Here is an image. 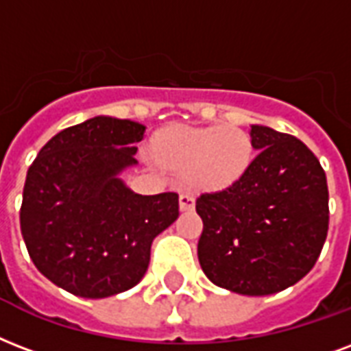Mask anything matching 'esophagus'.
I'll return each instance as SVG.
<instances>
[{
    "instance_id": "esophagus-1",
    "label": "esophagus",
    "mask_w": 351,
    "mask_h": 351,
    "mask_svg": "<svg viewBox=\"0 0 351 351\" xmlns=\"http://www.w3.org/2000/svg\"><path fill=\"white\" fill-rule=\"evenodd\" d=\"M195 208V197L191 193H187V191H184V193H180V210L182 211H189L193 210Z\"/></svg>"
}]
</instances>
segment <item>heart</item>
<instances>
[{"label": "heart", "mask_w": 351, "mask_h": 351, "mask_svg": "<svg viewBox=\"0 0 351 351\" xmlns=\"http://www.w3.org/2000/svg\"><path fill=\"white\" fill-rule=\"evenodd\" d=\"M165 165L191 171L193 180L206 187H223L239 178L250 164L248 136L234 127L180 128L158 149Z\"/></svg>", "instance_id": "obj_1"}]
</instances>
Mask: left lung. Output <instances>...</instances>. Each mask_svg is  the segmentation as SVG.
<instances>
[{
  "label": "left lung",
  "mask_w": 351,
  "mask_h": 351,
  "mask_svg": "<svg viewBox=\"0 0 351 351\" xmlns=\"http://www.w3.org/2000/svg\"><path fill=\"white\" fill-rule=\"evenodd\" d=\"M250 138L258 156L245 173L197 199L199 261L219 287L265 296L300 282L317 263L330 224L328 182L298 138L261 125Z\"/></svg>",
  "instance_id": "1"
}]
</instances>
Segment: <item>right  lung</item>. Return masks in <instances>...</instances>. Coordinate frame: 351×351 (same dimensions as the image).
Returning <instances> with one entry per match:
<instances>
[{
  "mask_svg": "<svg viewBox=\"0 0 351 351\" xmlns=\"http://www.w3.org/2000/svg\"><path fill=\"white\" fill-rule=\"evenodd\" d=\"M145 127L97 116L53 136L27 171L20 210L27 252L47 280L82 298L140 283L152 239L178 217V195H138L119 173Z\"/></svg>",
  "mask_w": 351,
  "mask_h": 351,
  "instance_id": "1",
  "label": "right lung"
}]
</instances>
